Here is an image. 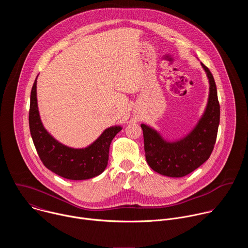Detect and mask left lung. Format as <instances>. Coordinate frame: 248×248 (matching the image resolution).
Wrapping results in <instances>:
<instances>
[{
  "instance_id": "obj_1",
  "label": "left lung",
  "mask_w": 248,
  "mask_h": 248,
  "mask_svg": "<svg viewBox=\"0 0 248 248\" xmlns=\"http://www.w3.org/2000/svg\"><path fill=\"white\" fill-rule=\"evenodd\" d=\"M201 65L209 80V97L203 115L189 133L169 141L153 127L141 124L146 161L160 174L182 178L205 163L214 149L220 124V105L214 78L207 66L202 62Z\"/></svg>"
}]
</instances>
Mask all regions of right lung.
<instances>
[{
  "instance_id": "obj_1",
  "label": "right lung",
  "mask_w": 248,
  "mask_h": 248,
  "mask_svg": "<svg viewBox=\"0 0 248 248\" xmlns=\"http://www.w3.org/2000/svg\"><path fill=\"white\" fill-rule=\"evenodd\" d=\"M37 78L30 94L29 128L35 148L44 166L62 178L82 181L101 174L108 165L112 140L122 130L121 125L106 128L85 148H72L59 142L44 127L38 110Z\"/></svg>"
}]
</instances>
